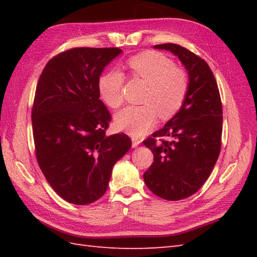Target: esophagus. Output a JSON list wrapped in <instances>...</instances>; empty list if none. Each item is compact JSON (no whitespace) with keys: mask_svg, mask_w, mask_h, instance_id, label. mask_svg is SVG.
Wrapping results in <instances>:
<instances>
[{"mask_svg":"<svg viewBox=\"0 0 257 257\" xmlns=\"http://www.w3.org/2000/svg\"><path fill=\"white\" fill-rule=\"evenodd\" d=\"M132 141H133V147H134V148H136V147H138L140 145V143H141V140L137 139V138H133Z\"/></svg>","mask_w":257,"mask_h":257,"instance_id":"34e87169","label":"esophagus"}]
</instances>
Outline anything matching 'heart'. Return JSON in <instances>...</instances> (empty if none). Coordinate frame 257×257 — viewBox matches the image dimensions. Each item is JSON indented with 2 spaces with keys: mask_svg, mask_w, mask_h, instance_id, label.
I'll return each mask as SVG.
<instances>
[{
  "mask_svg": "<svg viewBox=\"0 0 257 257\" xmlns=\"http://www.w3.org/2000/svg\"><path fill=\"white\" fill-rule=\"evenodd\" d=\"M130 74L148 87L145 90L141 106H130L119 111L114 121L117 127L134 137L148 133L161 119L173 117L187 99L189 77L184 70L174 67V63L162 53L149 51L137 54L127 61ZM123 74L118 69L103 73L98 79V91L102 101L110 108L122 105Z\"/></svg>",
  "mask_w": 257,
  "mask_h": 257,
  "instance_id": "heart-1",
  "label": "heart"
}]
</instances>
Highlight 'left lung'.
<instances>
[{
    "mask_svg": "<svg viewBox=\"0 0 257 257\" xmlns=\"http://www.w3.org/2000/svg\"><path fill=\"white\" fill-rule=\"evenodd\" d=\"M178 56L189 74V91L181 109L144 145L154 162L144 173L152 193L169 201L194 194L214 168L221 150L223 111L220 91L209 65L178 44L155 45Z\"/></svg>",
    "mask_w": 257,
    "mask_h": 257,
    "instance_id": "obj_1",
    "label": "left lung"
}]
</instances>
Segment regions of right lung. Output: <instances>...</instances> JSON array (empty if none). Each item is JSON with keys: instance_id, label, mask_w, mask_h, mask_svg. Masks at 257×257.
Wrapping results in <instances>:
<instances>
[{"instance_id": "obj_1", "label": "right lung", "mask_w": 257, "mask_h": 257, "mask_svg": "<svg viewBox=\"0 0 257 257\" xmlns=\"http://www.w3.org/2000/svg\"><path fill=\"white\" fill-rule=\"evenodd\" d=\"M118 47H75L48 61L38 79L32 125L38 166L54 191L86 205L105 194L112 168L132 148L124 134L106 135L110 112L98 79Z\"/></svg>"}]
</instances>
